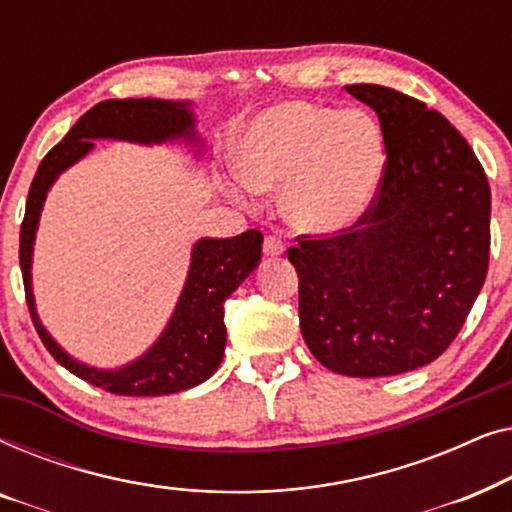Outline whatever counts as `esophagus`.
<instances>
[{
  "label": "esophagus",
  "mask_w": 512,
  "mask_h": 512,
  "mask_svg": "<svg viewBox=\"0 0 512 512\" xmlns=\"http://www.w3.org/2000/svg\"><path fill=\"white\" fill-rule=\"evenodd\" d=\"M263 251H265V256H282L284 254V242L275 235H268L263 240Z\"/></svg>",
  "instance_id": "34e87169"
}]
</instances>
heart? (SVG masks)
<instances>
[{
	"instance_id": "obj_1",
	"label": "heart",
	"mask_w": 512,
	"mask_h": 512,
	"mask_svg": "<svg viewBox=\"0 0 512 512\" xmlns=\"http://www.w3.org/2000/svg\"><path fill=\"white\" fill-rule=\"evenodd\" d=\"M387 149L380 125L361 111L310 102L277 104L237 146V177L254 193L282 192V212L305 233L354 226L380 191Z\"/></svg>"
}]
</instances>
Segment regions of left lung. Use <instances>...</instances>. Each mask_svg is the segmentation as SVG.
<instances>
[{
  "label": "left lung",
  "instance_id": "8db88e82",
  "mask_svg": "<svg viewBox=\"0 0 512 512\" xmlns=\"http://www.w3.org/2000/svg\"><path fill=\"white\" fill-rule=\"evenodd\" d=\"M345 88L380 118L387 167L354 226L289 249L300 331L333 373L401 375L436 361L464 326L487 277L492 193L443 114L394 88Z\"/></svg>",
  "mask_w": 512,
  "mask_h": 512
}]
</instances>
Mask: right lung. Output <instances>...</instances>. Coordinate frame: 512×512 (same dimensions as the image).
Listing matches in <instances>:
<instances>
[{
    "label": "right lung",
    "instance_id": "obj_1",
    "mask_svg": "<svg viewBox=\"0 0 512 512\" xmlns=\"http://www.w3.org/2000/svg\"><path fill=\"white\" fill-rule=\"evenodd\" d=\"M191 102L170 100H104L86 111L60 144H55L41 160L30 186L25 219L20 226V270H23L25 298L34 328L41 342L60 366L118 396H165L195 387L212 377L226 349L223 303L247 279L261 261L263 235L247 230L237 237L212 240L202 237L193 247L191 268L165 331L149 352L128 366L116 370L90 368L72 359L44 326H41L32 296V247L37 235L41 207L48 188L67 167L93 149V139H125L137 144H163L170 139L198 142Z\"/></svg>",
    "mask_w": 512,
    "mask_h": 512
}]
</instances>
